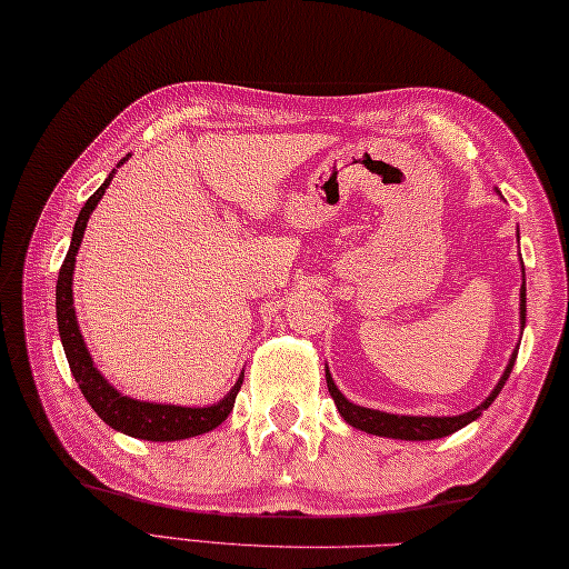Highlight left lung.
I'll use <instances>...</instances> for the list:
<instances>
[{"label":"left lung","mask_w":569,"mask_h":569,"mask_svg":"<svg viewBox=\"0 0 569 569\" xmlns=\"http://www.w3.org/2000/svg\"><path fill=\"white\" fill-rule=\"evenodd\" d=\"M520 321L526 323V282L520 284ZM516 356H518V351H513L503 378L498 380V386L493 388L491 396L486 398V402L479 405L477 410L463 412V415H457V417H408V415H388V412H380V410L361 408V405H353L341 396L339 388L333 386L329 370H327V386H329V392H331V398L336 402V408H339V412L343 415V420L353 425L356 430H363L368 435H378V437H392V439H439V437H447L451 432L461 430L463 425L477 420L481 410L489 408V405L496 400L498 392H501V388L506 386L508 376H511Z\"/></svg>","instance_id":"1"}]
</instances>
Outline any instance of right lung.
I'll use <instances>...</instances> for the list:
<instances>
[{"mask_svg": "<svg viewBox=\"0 0 569 569\" xmlns=\"http://www.w3.org/2000/svg\"><path fill=\"white\" fill-rule=\"evenodd\" d=\"M112 177H114V169L106 179V183H102V187L86 201V206L80 208L76 228H73L71 248H68L61 272H58L56 319H58V333H61L68 366H71V373L78 382V388L83 390L90 408L96 410L100 420L110 425L112 430L124 432L130 437H139V439H152V442H171V439H187V437L203 435L223 422L230 415V410H233L236 396L242 386V376L236 382V388L230 390L218 405H211V408H179V405L139 402V400L120 396V392L98 373V368L90 361L83 336L78 331V321L73 311V289H71L76 252L80 248V240H83V230L88 226L92 208H96L98 201L102 199V193H106Z\"/></svg>", "mask_w": 569, "mask_h": 569, "instance_id": "1", "label": "right lung"}]
</instances>
